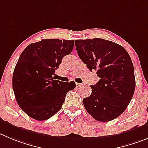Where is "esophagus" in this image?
<instances>
[{
  "mask_svg": "<svg viewBox=\"0 0 148 148\" xmlns=\"http://www.w3.org/2000/svg\"><path fill=\"white\" fill-rule=\"evenodd\" d=\"M82 86V84H80V83H76V87H77V88H80V87Z\"/></svg>",
  "mask_w": 148,
  "mask_h": 148,
  "instance_id": "esophagus-1",
  "label": "esophagus"
}]
</instances>
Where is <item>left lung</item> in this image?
<instances>
[{
    "label": "left lung",
    "instance_id": "left-lung-1",
    "mask_svg": "<svg viewBox=\"0 0 148 148\" xmlns=\"http://www.w3.org/2000/svg\"><path fill=\"white\" fill-rule=\"evenodd\" d=\"M79 57L100 79L90 85L92 93L82 100L95 120L112 121L130 103L135 90L134 69L128 52L121 45L102 38L75 41Z\"/></svg>",
    "mask_w": 148,
    "mask_h": 148
}]
</instances>
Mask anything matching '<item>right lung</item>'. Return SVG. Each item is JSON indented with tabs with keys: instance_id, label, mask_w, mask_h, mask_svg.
<instances>
[{
	"instance_id": "obj_1",
	"label": "right lung",
	"mask_w": 148,
	"mask_h": 148,
	"mask_svg": "<svg viewBox=\"0 0 148 148\" xmlns=\"http://www.w3.org/2000/svg\"><path fill=\"white\" fill-rule=\"evenodd\" d=\"M74 40L42 39L29 45L16 63L12 87L18 105L29 117L45 121L61 109L74 81L60 82L52 75L73 50Z\"/></svg>"
}]
</instances>
